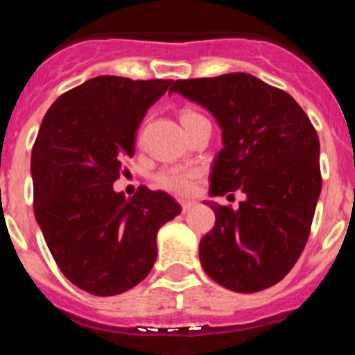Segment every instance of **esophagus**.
Segmentation results:
<instances>
[{
  "label": "esophagus",
  "instance_id": "obj_1",
  "mask_svg": "<svg viewBox=\"0 0 355 355\" xmlns=\"http://www.w3.org/2000/svg\"><path fill=\"white\" fill-rule=\"evenodd\" d=\"M180 207H182V211H184V214H185V211H189V210H191V208H193L194 207V201H180Z\"/></svg>",
  "mask_w": 355,
  "mask_h": 355
}]
</instances>
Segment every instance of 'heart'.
Here are the masks:
<instances>
[{
	"instance_id": "heart-1",
	"label": "heart",
	"mask_w": 355,
	"mask_h": 355,
	"mask_svg": "<svg viewBox=\"0 0 355 355\" xmlns=\"http://www.w3.org/2000/svg\"><path fill=\"white\" fill-rule=\"evenodd\" d=\"M196 117H200L198 112L184 110L180 114L182 125L194 121ZM200 178H201L200 168L171 166L159 171V173L154 177V182L157 187L164 189V191H168V193L177 194V196H189V194L194 191V187H196V184L200 182Z\"/></svg>"
}]
</instances>
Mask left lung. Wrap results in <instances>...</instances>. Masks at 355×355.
I'll return each instance as SVG.
<instances>
[{"label": "left lung", "instance_id": "obj_1", "mask_svg": "<svg viewBox=\"0 0 355 355\" xmlns=\"http://www.w3.org/2000/svg\"><path fill=\"white\" fill-rule=\"evenodd\" d=\"M170 92L207 108L223 129L211 196H247L238 210L205 203L215 226L200 241L201 266L234 293L275 286L300 259L312 227L322 187L315 128L293 96L248 73L177 80Z\"/></svg>", "mask_w": 355, "mask_h": 355}]
</instances>
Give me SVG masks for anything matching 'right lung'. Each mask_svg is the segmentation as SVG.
I'll return each instance as SVG.
<instances>
[{"mask_svg":"<svg viewBox=\"0 0 355 355\" xmlns=\"http://www.w3.org/2000/svg\"><path fill=\"white\" fill-rule=\"evenodd\" d=\"M171 82L91 78L59 96L40 125L31 154L36 223L62 275L94 296L138 286L157 257L159 227L182 211L145 185L131 200L114 191L138 125Z\"/></svg>","mask_w":355,"mask_h":355,"instance_id":"right-lung-1","label":"right lung"}]
</instances>
